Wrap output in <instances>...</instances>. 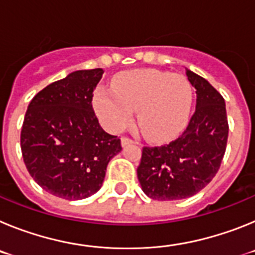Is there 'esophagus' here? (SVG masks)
<instances>
[{"label": "esophagus", "mask_w": 255, "mask_h": 255, "mask_svg": "<svg viewBox=\"0 0 255 255\" xmlns=\"http://www.w3.org/2000/svg\"><path fill=\"white\" fill-rule=\"evenodd\" d=\"M134 143L135 141L130 138H126V136H123V138H121V145H123V147H126V145H129V144H134Z\"/></svg>", "instance_id": "1"}]
</instances>
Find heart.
Here are the masks:
<instances>
[{"label": "heart", "mask_w": 255, "mask_h": 255, "mask_svg": "<svg viewBox=\"0 0 255 255\" xmlns=\"http://www.w3.org/2000/svg\"><path fill=\"white\" fill-rule=\"evenodd\" d=\"M112 91L100 89L94 97V110L111 131L126 128L136 111L139 129L153 141L175 138L188 124L193 89L185 76L132 70L115 79Z\"/></svg>", "instance_id": "1"}]
</instances>
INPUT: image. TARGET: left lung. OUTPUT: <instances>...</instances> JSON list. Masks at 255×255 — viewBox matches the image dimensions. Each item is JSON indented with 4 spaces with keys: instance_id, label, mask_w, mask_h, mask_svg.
Here are the masks:
<instances>
[{
    "instance_id": "8db88e82",
    "label": "left lung",
    "mask_w": 255,
    "mask_h": 255,
    "mask_svg": "<svg viewBox=\"0 0 255 255\" xmlns=\"http://www.w3.org/2000/svg\"><path fill=\"white\" fill-rule=\"evenodd\" d=\"M197 106L186 130L161 147H144L138 180L155 200L193 197L216 176L226 150L229 124L224 97L206 79L186 70Z\"/></svg>"
}]
</instances>
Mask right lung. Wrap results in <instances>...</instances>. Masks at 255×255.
I'll list each match as a JSON object with an SVG mask.
<instances>
[{"instance_id":"1","label":"right lung","mask_w":255,"mask_h":255,"mask_svg":"<svg viewBox=\"0 0 255 255\" xmlns=\"http://www.w3.org/2000/svg\"><path fill=\"white\" fill-rule=\"evenodd\" d=\"M102 69L78 70L47 85L30 101L20 144L24 163L38 185L55 197L78 200L100 190L120 139L101 128L93 92Z\"/></svg>"}]
</instances>
